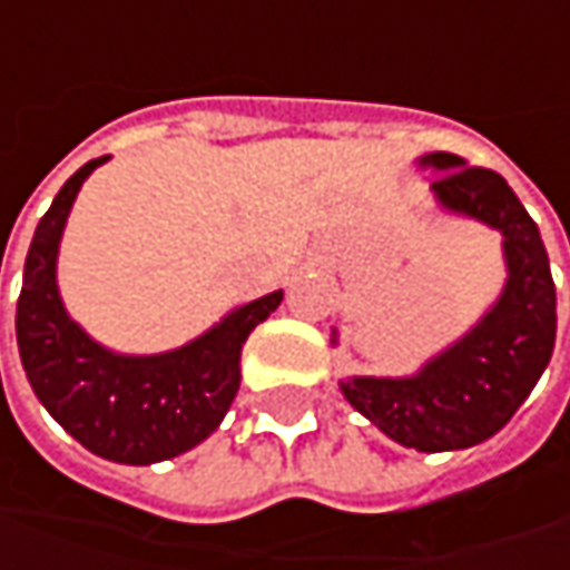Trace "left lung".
<instances>
[{"label": "left lung", "mask_w": 570, "mask_h": 570, "mask_svg": "<svg viewBox=\"0 0 570 570\" xmlns=\"http://www.w3.org/2000/svg\"><path fill=\"white\" fill-rule=\"evenodd\" d=\"M434 199L501 230L508 282L494 307L460 342L412 377H348L345 400L403 448L441 453L489 441L530 396L556 348V282L537 222L489 167L450 151L425 155Z\"/></svg>", "instance_id": "8db88e82"}]
</instances>
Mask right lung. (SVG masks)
<instances>
[{
	"label": "right lung",
	"mask_w": 570,
	"mask_h": 570,
	"mask_svg": "<svg viewBox=\"0 0 570 570\" xmlns=\"http://www.w3.org/2000/svg\"><path fill=\"white\" fill-rule=\"evenodd\" d=\"M104 161L78 167L33 230L14 333L28 383L56 422L104 460L148 466L187 453L222 425L240 386V348L282 292L230 311L174 352L117 355L98 345L62 307L56 253L78 189Z\"/></svg>",
	"instance_id": "1"
}]
</instances>
